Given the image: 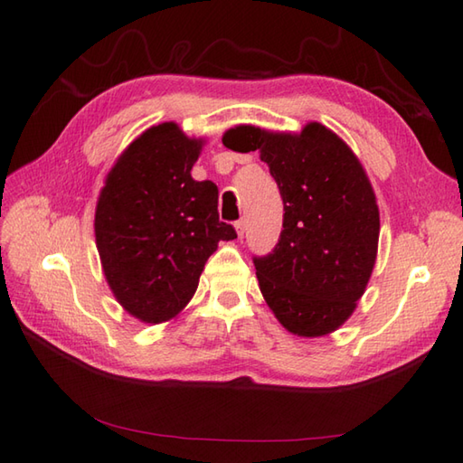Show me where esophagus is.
<instances>
[{
    "instance_id": "esophagus-1",
    "label": "esophagus",
    "mask_w": 463,
    "mask_h": 463,
    "mask_svg": "<svg viewBox=\"0 0 463 463\" xmlns=\"http://www.w3.org/2000/svg\"><path fill=\"white\" fill-rule=\"evenodd\" d=\"M234 229H237V234H239V239H242V237H244V231H247V224H244V221L241 219V221H237V222H234Z\"/></svg>"
}]
</instances>
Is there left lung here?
Segmentation results:
<instances>
[{
  "label": "left lung",
  "mask_w": 463,
  "mask_h": 463,
  "mask_svg": "<svg viewBox=\"0 0 463 463\" xmlns=\"http://www.w3.org/2000/svg\"><path fill=\"white\" fill-rule=\"evenodd\" d=\"M222 143L260 151L284 203L277 247L252 257L264 300L298 336L336 330L356 308L378 250L380 213L360 161L320 123L300 135L241 125Z\"/></svg>",
  "instance_id": "obj_1"
}]
</instances>
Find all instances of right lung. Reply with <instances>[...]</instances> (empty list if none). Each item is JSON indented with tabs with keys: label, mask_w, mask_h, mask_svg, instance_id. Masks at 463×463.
<instances>
[{
	"label": "right lung",
	"mask_w": 463,
	"mask_h": 463,
	"mask_svg": "<svg viewBox=\"0 0 463 463\" xmlns=\"http://www.w3.org/2000/svg\"><path fill=\"white\" fill-rule=\"evenodd\" d=\"M201 141L175 123L146 129L127 146L101 191L95 239L107 282L121 307L143 322L179 314L199 287L219 241L237 239L219 221V189L194 181Z\"/></svg>",
	"instance_id": "obj_1"
}]
</instances>
